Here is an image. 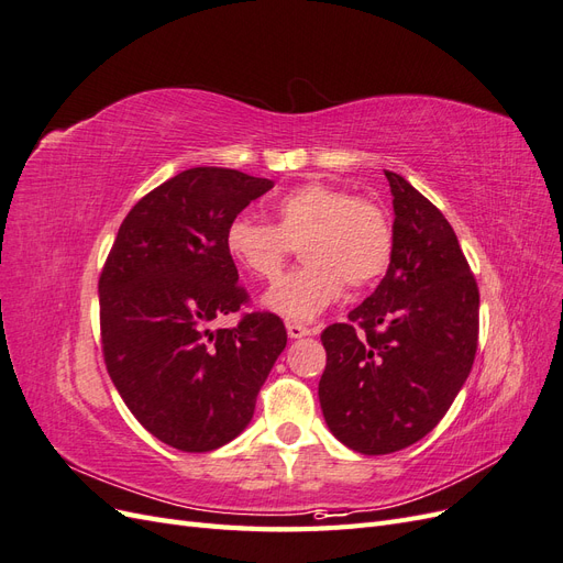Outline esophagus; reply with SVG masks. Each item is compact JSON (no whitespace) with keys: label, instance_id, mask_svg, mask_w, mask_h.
<instances>
[{"label":"esophagus","instance_id":"obj_1","mask_svg":"<svg viewBox=\"0 0 563 563\" xmlns=\"http://www.w3.org/2000/svg\"><path fill=\"white\" fill-rule=\"evenodd\" d=\"M286 333H288V338H305V335H310L312 331L305 327V323L291 321V323H286Z\"/></svg>","mask_w":563,"mask_h":563}]
</instances>
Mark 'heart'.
I'll use <instances>...</instances> for the list:
<instances>
[{
    "label": "heart",
    "mask_w": 563,
    "mask_h": 563,
    "mask_svg": "<svg viewBox=\"0 0 563 563\" xmlns=\"http://www.w3.org/2000/svg\"><path fill=\"white\" fill-rule=\"evenodd\" d=\"M298 249L302 267L279 279L263 298L288 319H314L340 298L343 286L378 279L391 255V228L380 207L327 183H308L275 203V225L236 216L225 230V251L251 277H279Z\"/></svg>",
    "instance_id": "b5f03b06"
}]
</instances>
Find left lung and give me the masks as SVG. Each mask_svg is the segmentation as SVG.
<instances>
[{"instance_id":"1","label":"left lung","mask_w":563,"mask_h":563,"mask_svg":"<svg viewBox=\"0 0 563 563\" xmlns=\"http://www.w3.org/2000/svg\"><path fill=\"white\" fill-rule=\"evenodd\" d=\"M385 176L395 207L389 267L347 323L321 333L323 420L364 455L401 451L437 428L479 338V288L449 220L406 178Z\"/></svg>"}]
</instances>
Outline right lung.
Wrapping results in <instances>:
<instances>
[{"instance_id": "right-lung-1", "label": "right lung", "mask_w": 563, "mask_h": 563, "mask_svg": "<svg viewBox=\"0 0 563 563\" xmlns=\"http://www.w3.org/2000/svg\"><path fill=\"white\" fill-rule=\"evenodd\" d=\"M272 187L234 168H187L129 211L100 275L110 378L135 420L178 451L207 453L242 434L286 347L272 312L209 331L249 298L225 230Z\"/></svg>"}]
</instances>
